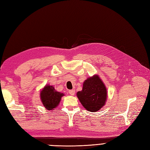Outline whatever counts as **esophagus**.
<instances>
[{
	"mask_svg": "<svg viewBox=\"0 0 150 150\" xmlns=\"http://www.w3.org/2000/svg\"><path fill=\"white\" fill-rule=\"evenodd\" d=\"M69 93L71 96H74V94H75V90L74 89H71L69 91Z\"/></svg>",
	"mask_w": 150,
	"mask_h": 150,
	"instance_id": "esophagus-1",
	"label": "esophagus"
}]
</instances>
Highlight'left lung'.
<instances>
[{
    "label": "left lung",
    "instance_id": "left-lung-1",
    "mask_svg": "<svg viewBox=\"0 0 150 150\" xmlns=\"http://www.w3.org/2000/svg\"><path fill=\"white\" fill-rule=\"evenodd\" d=\"M77 96L86 110L97 112L106 103V88L99 77L94 75L84 81L83 90L77 93Z\"/></svg>",
    "mask_w": 150,
    "mask_h": 150
}]
</instances>
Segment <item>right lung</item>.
Instances as JSON below:
<instances>
[{"mask_svg": "<svg viewBox=\"0 0 150 150\" xmlns=\"http://www.w3.org/2000/svg\"><path fill=\"white\" fill-rule=\"evenodd\" d=\"M40 99L47 110H53L59 104L64 93L56 91L52 86L46 85L40 91Z\"/></svg>", "mask_w": 150, "mask_h": 150, "instance_id": "right-lung-1", "label": "right lung"}]
</instances>
